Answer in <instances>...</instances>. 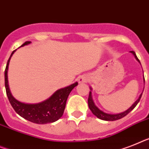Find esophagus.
Wrapping results in <instances>:
<instances>
[{"instance_id": "esophagus-1", "label": "esophagus", "mask_w": 149, "mask_h": 149, "mask_svg": "<svg viewBox=\"0 0 149 149\" xmlns=\"http://www.w3.org/2000/svg\"><path fill=\"white\" fill-rule=\"evenodd\" d=\"M88 80V76L87 75H83L81 76V77H79V79H78V83L79 84H82L86 82Z\"/></svg>"}]
</instances>
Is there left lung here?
<instances>
[{
	"label": "left lung",
	"mask_w": 149,
	"mask_h": 149,
	"mask_svg": "<svg viewBox=\"0 0 149 149\" xmlns=\"http://www.w3.org/2000/svg\"><path fill=\"white\" fill-rule=\"evenodd\" d=\"M132 55L135 56L136 58V59L139 61L140 63L139 60V58H137L136 55V52L133 51H131L130 52ZM143 81H144V83H145V78H144V75H143ZM90 89H91V91H90V94H89V97H88V107H89L90 110H91V112L93 113L94 115H95L99 119L102 120H105V121H114V120H120L121 118L124 117V116H126L129 113L132 111L133 110L134 108L136 107V105L138 104V103L139 102L140 99H141V97L142 95V93L139 95V98L136 100V101L134 102L132 105L130 107L129 109L126 110V111L124 112H122V113H116V114H110V113H104V111H102L99 109V108L95 105L94 104V100H93V98H92V88L91 87H90Z\"/></svg>",
	"instance_id": "8db88e82"
}]
</instances>
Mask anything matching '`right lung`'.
Returning <instances> with one entry per match:
<instances>
[{
    "instance_id": "obj_1",
    "label": "right lung",
    "mask_w": 149,
    "mask_h": 149,
    "mask_svg": "<svg viewBox=\"0 0 149 149\" xmlns=\"http://www.w3.org/2000/svg\"><path fill=\"white\" fill-rule=\"evenodd\" d=\"M30 43L31 42H26L21 45V47ZM15 51L16 50H14L11 53L9 60L7 61L5 72H4L6 93L12 107L19 116L34 123L46 124L57 121L63 115L68 97L73 88L76 87L78 83L75 82L65 88L57 90L48 99L37 104H25L17 100L16 98L13 97L10 91L8 77H7L10 60Z\"/></svg>"
}]
</instances>
